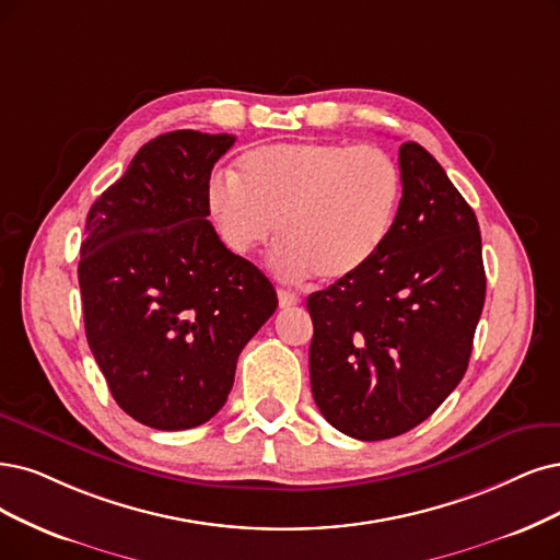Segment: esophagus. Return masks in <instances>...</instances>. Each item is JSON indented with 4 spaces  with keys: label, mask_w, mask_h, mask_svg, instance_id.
Segmentation results:
<instances>
[{
    "label": "esophagus",
    "mask_w": 560,
    "mask_h": 560,
    "mask_svg": "<svg viewBox=\"0 0 560 560\" xmlns=\"http://www.w3.org/2000/svg\"><path fill=\"white\" fill-rule=\"evenodd\" d=\"M277 295H279V306H281V308L300 304V295H295V293H291V291H283V288H281V291H279Z\"/></svg>",
    "instance_id": "34e87169"
}]
</instances>
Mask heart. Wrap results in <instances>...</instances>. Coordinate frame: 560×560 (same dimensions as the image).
Returning a JSON list of instances; mask_svg holds the SVG:
<instances>
[{
  "label": "heart",
  "mask_w": 560,
  "mask_h": 560,
  "mask_svg": "<svg viewBox=\"0 0 560 560\" xmlns=\"http://www.w3.org/2000/svg\"><path fill=\"white\" fill-rule=\"evenodd\" d=\"M404 196L399 163L378 148L277 142L244 152L237 173L207 182L205 207L219 242L252 254L275 233L277 275L325 283L355 277L378 256Z\"/></svg>",
  "instance_id": "obj_1"
}]
</instances>
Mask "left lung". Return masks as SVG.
Listing matches in <instances>:
<instances>
[{
    "instance_id": "8db88e82",
    "label": "left lung",
    "mask_w": 560,
    "mask_h": 560,
    "mask_svg": "<svg viewBox=\"0 0 560 560\" xmlns=\"http://www.w3.org/2000/svg\"><path fill=\"white\" fill-rule=\"evenodd\" d=\"M399 168V214L378 256L306 300L316 406L358 441L401 436L450 397L487 293L478 219L443 165L404 142Z\"/></svg>"
}]
</instances>
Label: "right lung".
I'll return each instance as SVG.
<instances>
[{
	"label": "right lung",
	"instance_id": "1",
	"mask_svg": "<svg viewBox=\"0 0 560 560\" xmlns=\"http://www.w3.org/2000/svg\"><path fill=\"white\" fill-rule=\"evenodd\" d=\"M233 142L163 133L88 214L78 262L88 343L117 406L144 427L214 418L242 348L279 304L269 279L207 221V182Z\"/></svg>",
	"mask_w": 560,
	"mask_h": 560
}]
</instances>
